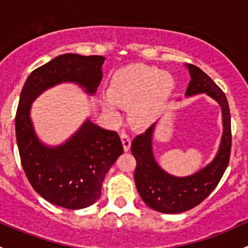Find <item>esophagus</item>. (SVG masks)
I'll return each instance as SVG.
<instances>
[{"mask_svg":"<svg viewBox=\"0 0 248 248\" xmlns=\"http://www.w3.org/2000/svg\"><path fill=\"white\" fill-rule=\"evenodd\" d=\"M121 139H122V144H124V151H129V149H131L132 139L126 131H121Z\"/></svg>","mask_w":248,"mask_h":248,"instance_id":"34e87169","label":"esophagus"}]
</instances>
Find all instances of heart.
<instances>
[{
	"label": "heart",
	"instance_id": "b5f03b06",
	"mask_svg": "<svg viewBox=\"0 0 248 248\" xmlns=\"http://www.w3.org/2000/svg\"><path fill=\"white\" fill-rule=\"evenodd\" d=\"M175 79L170 73L149 64H131L117 69L109 80V98L104 108L115 115L119 106H129L128 114L134 126L146 127L156 121L170 98Z\"/></svg>",
	"mask_w": 248,
	"mask_h": 248
}]
</instances>
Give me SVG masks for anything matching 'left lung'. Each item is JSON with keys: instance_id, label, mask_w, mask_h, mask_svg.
I'll list each match as a JSON object with an SVG mask.
<instances>
[{"instance_id": "obj_1", "label": "left lung", "mask_w": 248, "mask_h": 248, "mask_svg": "<svg viewBox=\"0 0 248 248\" xmlns=\"http://www.w3.org/2000/svg\"><path fill=\"white\" fill-rule=\"evenodd\" d=\"M191 81L186 96L206 93L218 102L223 117V136L214 161L196 174L175 177L162 170L152 155L154 126L133 139L131 151L137 161L134 181L142 202L151 209L163 214H180L199 205L216 188L231 158L232 126L231 111L224 92L214 80L194 64H187Z\"/></svg>"}]
</instances>
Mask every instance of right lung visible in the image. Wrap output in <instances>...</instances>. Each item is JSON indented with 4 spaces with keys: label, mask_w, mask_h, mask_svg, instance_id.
<instances>
[{
    "label": "right lung",
    "mask_w": 248,
    "mask_h": 248,
    "mask_svg": "<svg viewBox=\"0 0 248 248\" xmlns=\"http://www.w3.org/2000/svg\"><path fill=\"white\" fill-rule=\"evenodd\" d=\"M103 56L64 54L34 69L25 81L16 115L21 166L34 191L69 210L84 209L101 197L106 174L124 152L121 139L87 120L66 144L47 147L36 137L30 108L39 93L63 81L77 82L94 93L102 79Z\"/></svg>",
    "instance_id": "right-lung-1"
}]
</instances>
